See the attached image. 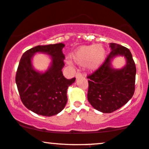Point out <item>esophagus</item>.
<instances>
[{
    "mask_svg": "<svg viewBox=\"0 0 149 149\" xmlns=\"http://www.w3.org/2000/svg\"><path fill=\"white\" fill-rule=\"evenodd\" d=\"M81 77H83L82 73H80V72H77V73H76V78H81Z\"/></svg>",
    "mask_w": 149,
    "mask_h": 149,
    "instance_id": "1",
    "label": "esophagus"
}]
</instances>
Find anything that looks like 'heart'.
I'll return each instance as SVG.
<instances>
[{
	"instance_id": "1",
	"label": "heart",
	"mask_w": 149,
	"mask_h": 149,
	"mask_svg": "<svg viewBox=\"0 0 149 149\" xmlns=\"http://www.w3.org/2000/svg\"><path fill=\"white\" fill-rule=\"evenodd\" d=\"M107 55V51L102 45L82 46L77 49L71 58L77 64L86 66L91 71H95L103 63Z\"/></svg>"
}]
</instances>
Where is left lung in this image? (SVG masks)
I'll list each match as a JSON object with an SVG mask.
<instances>
[{
	"mask_svg": "<svg viewBox=\"0 0 149 149\" xmlns=\"http://www.w3.org/2000/svg\"><path fill=\"white\" fill-rule=\"evenodd\" d=\"M111 52L97 71L88 76V100L95 109L111 113L120 109L133 96L136 69L130 49L115 43L109 44ZM124 56L126 64L121 69L112 67L115 57Z\"/></svg>",
	"mask_w": 149,
	"mask_h": 149,
	"instance_id": "left-lung-1",
	"label": "left lung"
}]
</instances>
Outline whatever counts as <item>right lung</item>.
<instances>
[{
  "label": "right lung",
  "instance_id": "1",
  "mask_svg": "<svg viewBox=\"0 0 149 149\" xmlns=\"http://www.w3.org/2000/svg\"><path fill=\"white\" fill-rule=\"evenodd\" d=\"M63 43L37 46L26 51L19 61L15 82L24 105L37 114L56 115L66 106L67 89L76 78L66 79L62 73L64 66ZM37 53L49 55L52 59L50 66L45 72L37 71L31 59Z\"/></svg>",
  "mask_w": 149,
  "mask_h": 149
}]
</instances>
